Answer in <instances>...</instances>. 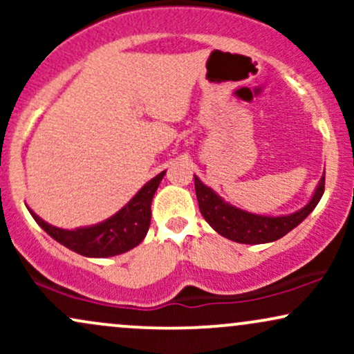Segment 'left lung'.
<instances>
[{
    "label": "left lung",
    "mask_w": 354,
    "mask_h": 354,
    "mask_svg": "<svg viewBox=\"0 0 354 354\" xmlns=\"http://www.w3.org/2000/svg\"><path fill=\"white\" fill-rule=\"evenodd\" d=\"M194 189H196L198 205H200L203 218L218 234L231 241L243 243V245H263V243H271L283 238L316 208L324 193V174L313 191L310 201L301 209L290 214H279V216L250 213V211L230 205L216 191L206 186L196 174H194Z\"/></svg>",
    "instance_id": "left-lung-1"
}]
</instances>
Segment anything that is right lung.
I'll return each mask as SVG.
<instances>
[{
  "mask_svg": "<svg viewBox=\"0 0 354 354\" xmlns=\"http://www.w3.org/2000/svg\"><path fill=\"white\" fill-rule=\"evenodd\" d=\"M166 171L151 178L118 213L104 221L75 230L53 226L28 208L35 221L53 239L86 258H109L133 250L143 241L151 223V201Z\"/></svg>",
  "mask_w": 354,
  "mask_h": 354,
  "instance_id": "add662e5",
  "label": "right lung"
}]
</instances>
